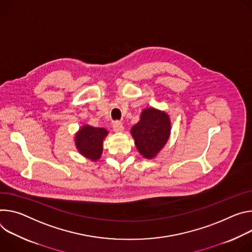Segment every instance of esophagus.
Wrapping results in <instances>:
<instances>
[{"mask_svg":"<svg viewBox=\"0 0 252 252\" xmlns=\"http://www.w3.org/2000/svg\"><path fill=\"white\" fill-rule=\"evenodd\" d=\"M113 129H114L115 132H118V133L119 132H123L124 131V126H123V124L121 122L117 121V122H115L113 124Z\"/></svg>","mask_w":252,"mask_h":252,"instance_id":"34e87169","label":"esophagus"}]
</instances>
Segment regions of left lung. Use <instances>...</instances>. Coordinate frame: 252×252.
Segmentation results:
<instances>
[{
  "label": "left lung",
  "instance_id": "left-lung-1",
  "mask_svg": "<svg viewBox=\"0 0 252 252\" xmlns=\"http://www.w3.org/2000/svg\"><path fill=\"white\" fill-rule=\"evenodd\" d=\"M170 129V118L165 112L146 108L140 120L132 127L131 134L139 153L146 159H152L168 141Z\"/></svg>",
  "mask_w": 252,
  "mask_h": 252
}]
</instances>
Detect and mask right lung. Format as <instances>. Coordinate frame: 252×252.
<instances>
[{
    "instance_id": "add662e5",
    "label": "right lung",
    "mask_w": 252,
    "mask_h": 252,
    "mask_svg": "<svg viewBox=\"0 0 252 252\" xmlns=\"http://www.w3.org/2000/svg\"><path fill=\"white\" fill-rule=\"evenodd\" d=\"M107 135L108 131L105 128L84 125L76 133V148L83 156L92 161H97L102 155L103 140Z\"/></svg>"
}]
</instances>
